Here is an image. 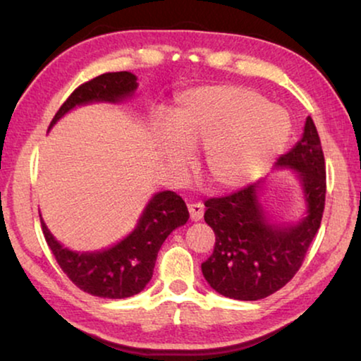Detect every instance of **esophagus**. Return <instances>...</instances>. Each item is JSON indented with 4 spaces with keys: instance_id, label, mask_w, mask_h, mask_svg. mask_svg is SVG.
Segmentation results:
<instances>
[{
    "instance_id": "34e87169",
    "label": "esophagus",
    "mask_w": 361,
    "mask_h": 361,
    "mask_svg": "<svg viewBox=\"0 0 361 361\" xmlns=\"http://www.w3.org/2000/svg\"><path fill=\"white\" fill-rule=\"evenodd\" d=\"M189 214H190V220L192 221H199L204 216V205L200 202H195V204L189 205Z\"/></svg>"
}]
</instances>
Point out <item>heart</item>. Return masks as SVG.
Listing matches in <instances>:
<instances>
[{
	"mask_svg": "<svg viewBox=\"0 0 361 361\" xmlns=\"http://www.w3.org/2000/svg\"><path fill=\"white\" fill-rule=\"evenodd\" d=\"M167 159L184 166V149H205L210 180L238 187L253 180L284 149L290 123L284 110L243 87H204L179 97L167 116Z\"/></svg>",
	"mask_w": 361,
	"mask_h": 361,
	"instance_id": "obj_1",
	"label": "heart"
}]
</instances>
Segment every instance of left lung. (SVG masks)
Segmentation results:
<instances>
[{
    "instance_id": "obj_1",
    "label": "left lung",
    "mask_w": 361,
    "mask_h": 361,
    "mask_svg": "<svg viewBox=\"0 0 361 361\" xmlns=\"http://www.w3.org/2000/svg\"><path fill=\"white\" fill-rule=\"evenodd\" d=\"M276 164L298 171L307 200V216L298 225L278 226L264 220L258 184L205 200L204 219L215 233L214 253L202 273L216 293L230 299L258 300L284 288L304 263L322 221L327 192L325 159L312 118L293 149Z\"/></svg>"
}]
</instances>
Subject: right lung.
Instances as JSON below:
<instances>
[{
  "label": "right lung",
  "instance_id": "right-lung-1",
  "mask_svg": "<svg viewBox=\"0 0 361 361\" xmlns=\"http://www.w3.org/2000/svg\"><path fill=\"white\" fill-rule=\"evenodd\" d=\"M136 87V77L131 72L102 73L78 85L68 95L52 118L51 126L73 106L90 102H120L131 95ZM187 220L189 210L185 202L176 192L166 190L152 197L135 231L105 251L75 253L54 238L42 219L41 225L59 266L78 289L97 298L125 299L146 288L152 278L161 245L172 230Z\"/></svg>",
  "mask_w": 361,
  "mask_h": 361
}]
</instances>
